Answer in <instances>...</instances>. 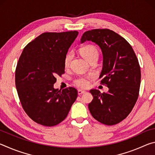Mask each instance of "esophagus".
<instances>
[{
	"instance_id": "obj_1",
	"label": "esophagus",
	"mask_w": 155,
	"mask_h": 155,
	"mask_svg": "<svg viewBox=\"0 0 155 155\" xmlns=\"http://www.w3.org/2000/svg\"><path fill=\"white\" fill-rule=\"evenodd\" d=\"M85 92V91L84 90H78V95H81V94H83Z\"/></svg>"
}]
</instances>
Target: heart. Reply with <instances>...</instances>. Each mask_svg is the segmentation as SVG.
I'll use <instances>...</instances> for the list:
<instances>
[{"instance_id": "obj_1", "label": "heart", "mask_w": 155, "mask_h": 155, "mask_svg": "<svg viewBox=\"0 0 155 155\" xmlns=\"http://www.w3.org/2000/svg\"><path fill=\"white\" fill-rule=\"evenodd\" d=\"M80 52L81 55L85 59L87 60L89 62L93 59H97L98 56V49L96 48V46L91 44H87V45L84 46L80 49ZM72 58V53L71 52H68L65 54L64 58V65L65 67H68L70 64ZM90 77H80L76 78L74 81V84L78 87L86 88L90 85Z\"/></svg>"}]
</instances>
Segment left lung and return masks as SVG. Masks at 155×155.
Instances as JSON below:
<instances>
[{
	"instance_id": "1",
	"label": "left lung",
	"mask_w": 155,
	"mask_h": 155,
	"mask_svg": "<svg viewBox=\"0 0 155 155\" xmlns=\"http://www.w3.org/2000/svg\"><path fill=\"white\" fill-rule=\"evenodd\" d=\"M91 41L103 53V69L99 78L109 88L107 93L90 90L94 98L88 104L91 114L98 122L114 125L122 121L132 111L138 98L141 70L129 43L109 29L87 31L81 43Z\"/></svg>"
}]
</instances>
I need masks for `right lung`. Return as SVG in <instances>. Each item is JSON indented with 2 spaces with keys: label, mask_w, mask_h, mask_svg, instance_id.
Segmentation results:
<instances>
[{
  "label": "right lung",
  "mask_w": 155,
  "mask_h": 155,
  "mask_svg": "<svg viewBox=\"0 0 155 155\" xmlns=\"http://www.w3.org/2000/svg\"><path fill=\"white\" fill-rule=\"evenodd\" d=\"M78 34L44 33L25 46L18 60L15 75L18 96L25 111L38 124H59L77 98L75 88L59 90L54 83L65 72V56Z\"/></svg>",
  "instance_id": "obj_1"
}]
</instances>
